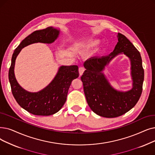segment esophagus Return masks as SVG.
<instances>
[{"label":"esophagus","instance_id":"34e87169","mask_svg":"<svg viewBox=\"0 0 155 155\" xmlns=\"http://www.w3.org/2000/svg\"><path fill=\"white\" fill-rule=\"evenodd\" d=\"M85 71V68L84 67H80L79 69H78V71H79V74H80V76H81L83 75V73Z\"/></svg>","mask_w":155,"mask_h":155}]
</instances>
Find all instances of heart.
Returning a JSON list of instances; mask_svg holds the SVG:
<instances>
[{
	"label": "heart",
	"instance_id": "1",
	"mask_svg": "<svg viewBox=\"0 0 155 155\" xmlns=\"http://www.w3.org/2000/svg\"><path fill=\"white\" fill-rule=\"evenodd\" d=\"M101 40L97 38H91L85 42H84L80 46L79 52L80 53L85 54L88 52L95 48L99 45Z\"/></svg>",
	"mask_w": 155,
	"mask_h": 155
}]
</instances>
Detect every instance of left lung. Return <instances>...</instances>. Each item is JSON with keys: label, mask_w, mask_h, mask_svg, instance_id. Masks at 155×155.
Here are the masks:
<instances>
[{"label": "left lung", "mask_w": 155, "mask_h": 155, "mask_svg": "<svg viewBox=\"0 0 155 155\" xmlns=\"http://www.w3.org/2000/svg\"><path fill=\"white\" fill-rule=\"evenodd\" d=\"M118 42L110 54L92 57L84 63L85 70L81 77L85 96L91 109L97 115L115 118L124 115L136 104L143 91L144 69L140 54L125 35L118 33ZM119 53L131 60L133 89L121 92L110 86L102 71L105 66Z\"/></svg>", "instance_id": "1"}]
</instances>
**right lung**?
I'll use <instances>...</instances> for the list:
<instances>
[{
  "instance_id": "right-lung-1",
  "label": "right lung",
  "mask_w": 155,
  "mask_h": 155,
  "mask_svg": "<svg viewBox=\"0 0 155 155\" xmlns=\"http://www.w3.org/2000/svg\"><path fill=\"white\" fill-rule=\"evenodd\" d=\"M59 30L53 27L37 30L26 37L13 53L9 71V80L12 95L18 104L35 115L49 116L57 113L65 103L73 80L78 77L77 65L61 66L56 77L44 89L37 92L25 91L19 85L15 75V64L21 50L30 44L37 42L51 44L58 38Z\"/></svg>"
}]
</instances>
